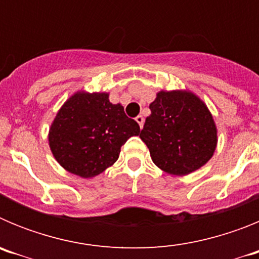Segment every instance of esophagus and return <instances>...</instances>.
Masks as SVG:
<instances>
[{
  "instance_id": "34e87169",
  "label": "esophagus",
  "mask_w": 259,
  "mask_h": 259,
  "mask_svg": "<svg viewBox=\"0 0 259 259\" xmlns=\"http://www.w3.org/2000/svg\"><path fill=\"white\" fill-rule=\"evenodd\" d=\"M136 122L139 123L140 128H143V125H144V116L143 115H137L136 116Z\"/></svg>"
}]
</instances>
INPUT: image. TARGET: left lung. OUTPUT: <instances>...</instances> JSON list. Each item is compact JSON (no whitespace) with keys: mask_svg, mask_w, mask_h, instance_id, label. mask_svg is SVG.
Returning a JSON list of instances; mask_svg holds the SVG:
<instances>
[{"mask_svg":"<svg viewBox=\"0 0 259 259\" xmlns=\"http://www.w3.org/2000/svg\"><path fill=\"white\" fill-rule=\"evenodd\" d=\"M149 109L140 139L155 166L184 176L209 162L218 131L209 107L197 95L188 89L159 91Z\"/></svg>","mask_w":259,"mask_h":259,"instance_id":"obj_1","label":"left lung"}]
</instances>
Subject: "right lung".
Segmentation results:
<instances>
[{
  "label": "right lung",
  "mask_w": 259,
  "mask_h": 259,
  "mask_svg": "<svg viewBox=\"0 0 259 259\" xmlns=\"http://www.w3.org/2000/svg\"><path fill=\"white\" fill-rule=\"evenodd\" d=\"M139 134L140 125L110 102L109 93L77 91L58 110L48 140L66 171L89 179L113 166L122 145Z\"/></svg>",
  "instance_id": "1"
}]
</instances>
